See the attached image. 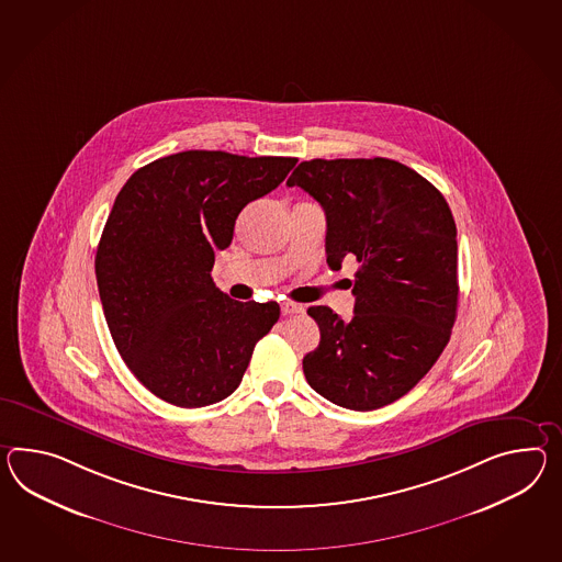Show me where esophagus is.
Here are the masks:
<instances>
[{
	"label": "esophagus",
	"instance_id": "34e87169",
	"mask_svg": "<svg viewBox=\"0 0 562 562\" xmlns=\"http://www.w3.org/2000/svg\"><path fill=\"white\" fill-rule=\"evenodd\" d=\"M304 313L301 304H294V302H282V315H301Z\"/></svg>",
	"mask_w": 562,
	"mask_h": 562
}]
</instances>
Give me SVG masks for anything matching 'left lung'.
Returning a JSON list of instances; mask_svg holds the SVG:
<instances>
[{"mask_svg": "<svg viewBox=\"0 0 562 562\" xmlns=\"http://www.w3.org/2000/svg\"><path fill=\"white\" fill-rule=\"evenodd\" d=\"M327 215V263L356 258L351 321L311 306L321 329L302 359L306 382L333 404L375 411L408 394L437 363L457 316V227L445 196L387 158L301 162L288 179Z\"/></svg>", "mask_w": 562, "mask_h": 562, "instance_id": "obj_1", "label": "left lung"}]
</instances>
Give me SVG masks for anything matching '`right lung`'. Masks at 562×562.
I'll use <instances>...</instances> for the list:
<instances>
[{
  "label": "right lung",
  "instance_id": "right-lung-1",
  "mask_svg": "<svg viewBox=\"0 0 562 562\" xmlns=\"http://www.w3.org/2000/svg\"><path fill=\"white\" fill-rule=\"evenodd\" d=\"M296 158L187 150L136 170L97 247L99 299L125 366L180 408L221 402L241 383L278 302H239L215 286V251L241 209L274 191Z\"/></svg>",
  "mask_w": 562,
  "mask_h": 562
}]
</instances>
